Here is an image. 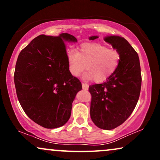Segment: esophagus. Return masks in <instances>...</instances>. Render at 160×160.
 Returning a JSON list of instances; mask_svg holds the SVG:
<instances>
[{
    "label": "esophagus",
    "instance_id": "obj_1",
    "mask_svg": "<svg viewBox=\"0 0 160 160\" xmlns=\"http://www.w3.org/2000/svg\"><path fill=\"white\" fill-rule=\"evenodd\" d=\"M82 89H85V90H87V89H89V85L86 83H84V82H82Z\"/></svg>",
    "mask_w": 160,
    "mask_h": 160
}]
</instances>
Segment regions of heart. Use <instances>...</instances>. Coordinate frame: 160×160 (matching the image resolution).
I'll list each match as a JSON object with an SVG mask.
<instances>
[{
	"label": "heart",
	"mask_w": 160,
	"mask_h": 160,
	"mask_svg": "<svg viewBox=\"0 0 160 160\" xmlns=\"http://www.w3.org/2000/svg\"><path fill=\"white\" fill-rule=\"evenodd\" d=\"M67 60L71 74L78 77L86 68L85 78L95 82L107 80L118 68L120 52L114 49L100 43H86L80 47L79 52L70 49L67 51Z\"/></svg>",
	"instance_id": "b5f03b06"
}]
</instances>
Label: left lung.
Masks as SVG:
<instances>
[{
  "label": "left lung",
  "instance_id": "left-lung-1",
  "mask_svg": "<svg viewBox=\"0 0 160 160\" xmlns=\"http://www.w3.org/2000/svg\"><path fill=\"white\" fill-rule=\"evenodd\" d=\"M98 38L92 36L89 40ZM104 40L120 52V61L105 82L89 86L90 117L98 128L111 130L123 123L136 106L141 86V66L138 55L125 38L108 36Z\"/></svg>",
  "mask_w": 160,
  "mask_h": 160
}]
</instances>
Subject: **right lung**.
Instances as JSON below:
<instances>
[{"mask_svg":"<svg viewBox=\"0 0 160 160\" xmlns=\"http://www.w3.org/2000/svg\"><path fill=\"white\" fill-rule=\"evenodd\" d=\"M66 42L74 36H38L19 53L14 73L16 95L28 117L46 128L64 126L69 120L82 84L70 72Z\"/></svg>","mask_w":160,"mask_h":160,"instance_id":"1","label":"right lung"}]
</instances>
